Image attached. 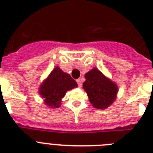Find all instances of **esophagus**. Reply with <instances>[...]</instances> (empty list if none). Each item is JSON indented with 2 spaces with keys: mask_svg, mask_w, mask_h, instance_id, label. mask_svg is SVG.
I'll use <instances>...</instances> for the list:
<instances>
[{
  "mask_svg": "<svg viewBox=\"0 0 153 153\" xmlns=\"http://www.w3.org/2000/svg\"><path fill=\"white\" fill-rule=\"evenodd\" d=\"M76 82H77V84L79 87H81L82 86V81H81L80 79H76Z\"/></svg>",
  "mask_w": 153,
  "mask_h": 153,
  "instance_id": "esophagus-1",
  "label": "esophagus"
}]
</instances>
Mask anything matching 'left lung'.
Returning a JSON list of instances; mask_svg holds the SVG:
<instances>
[{
	"instance_id": "1",
	"label": "left lung",
	"mask_w": 153,
	"mask_h": 153,
	"mask_svg": "<svg viewBox=\"0 0 153 153\" xmlns=\"http://www.w3.org/2000/svg\"><path fill=\"white\" fill-rule=\"evenodd\" d=\"M85 78L83 87L93 106L100 109L109 107L116 100L118 91L117 85L96 68L86 73Z\"/></svg>"
}]
</instances>
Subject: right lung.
<instances>
[{"instance_id": "obj_1", "label": "right lung", "mask_w": 153, "mask_h": 153, "mask_svg": "<svg viewBox=\"0 0 153 153\" xmlns=\"http://www.w3.org/2000/svg\"><path fill=\"white\" fill-rule=\"evenodd\" d=\"M76 86V82L69 74L63 73L59 67H56L42 83L40 93L47 106L58 108L66 92Z\"/></svg>"}]
</instances>
